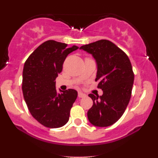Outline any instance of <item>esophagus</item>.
<instances>
[{
  "instance_id": "34e87169",
  "label": "esophagus",
  "mask_w": 158,
  "mask_h": 158,
  "mask_svg": "<svg viewBox=\"0 0 158 158\" xmlns=\"http://www.w3.org/2000/svg\"><path fill=\"white\" fill-rule=\"evenodd\" d=\"M78 97H79V98H83V97H86V94L81 93V92H79V93H78Z\"/></svg>"
}]
</instances>
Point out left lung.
Wrapping results in <instances>:
<instances>
[{"label": "left lung", "mask_w": 158, "mask_h": 158, "mask_svg": "<svg viewBox=\"0 0 158 158\" xmlns=\"http://www.w3.org/2000/svg\"><path fill=\"white\" fill-rule=\"evenodd\" d=\"M80 49L92 54L97 64L98 88L103 94H90L93 106L88 110V118L92 125L107 127L123 116L131 96L134 83L132 66L128 56L117 45L102 39L81 46Z\"/></svg>", "instance_id": "8db88e82"}]
</instances>
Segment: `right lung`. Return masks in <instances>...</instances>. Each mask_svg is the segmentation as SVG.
Returning <instances> with one entry per match:
<instances>
[{"instance_id":"right-lung-1","label":"right lung","mask_w":158,"mask_h":158,"mask_svg":"<svg viewBox=\"0 0 158 158\" xmlns=\"http://www.w3.org/2000/svg\"><path fill=\"white\" fill-rule=\"evenodd\" d=\"M79 48L48 40L39 45L25 61L22 90L30 114L41 125L56 128L68 122L77 91L68 89L58 94L56 79L70 52Z\"/></svg>"}]
</instances>
